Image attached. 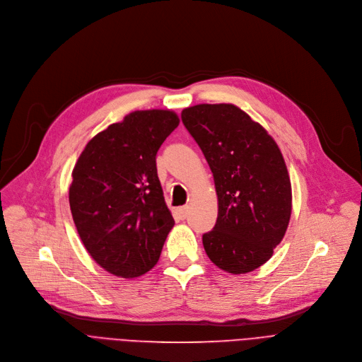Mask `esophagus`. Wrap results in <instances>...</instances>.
Masks as SVG:
<instances>
[{
    "label": "esophagus",
    "mask_w": 362,
    "mask_h": 362,
    "mask_svg": "<svg viewBox=\"0 0 362 362\" xmlns=\"http://www.w3.org/2000/svg\"><path fill=\"white\" fill-rule=\"evenodd\" d=\"M176 212H177L180 219H185L187 216V214H189V208L187 206H182V208H177Z\"/></svg>",
    "instance_id": "34e87169"
}]
</instances>
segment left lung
<instances>
[{
    "instance_id": "left-lung-1",
    "label": "left lung",
    "mask_w": 362,
    "mask_h": 362,
    "mask_svg": "<svg viewBox=\"0 0 362 362\" xmlns=\"http://www.w3.org/2000/svg\"><path fill=\"white\" fill-rule=\"evenodd\" d=\"M215 180L218 218L202 235L215 266L233 274L258 269L283 240L291 214L284 158L267 131L231 104L182 111Z\"/></svg>"
}]
</instances>
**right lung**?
<instances>
[{
	"label": "right lung",
	"instance_id": "obj_1",
	"mask_svg": "<svg viewBox=\"0 0 362 362\" xmlns=\"http://www.w3.org/2000/svg\"><path fill=\"white\" fill-rule=\"evenodd\" d=\"M177 125L172 111H134L96 134L75 164L74 222L90 257L111 274L131 279L151 270L175 225L156 156Z\"/></svg>",
	"mask_w": 362,
	"mask_h": 362
}]
</instances>
